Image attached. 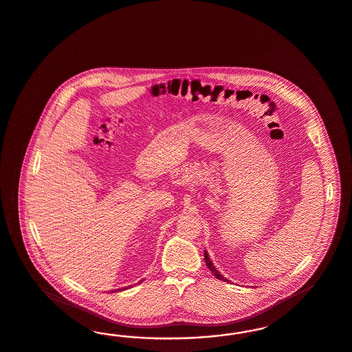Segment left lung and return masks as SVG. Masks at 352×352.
Listing matches in <instances>:
<instances>
[{"mask_svg":"<svg viewBox=\"0 0 352 352\" xmlns=\"http://www.w3.org/2000/svg\"><path fill=\"white\" fill-rule=\"evenodd\" d=\"M204 261H206V265H207V267L210 268L211 270L212 274L219 279V280H223V281H229L228 279H226L217 270H216V267L213 266V263L211 262V259H210V255H208V253H207V250H204Z\"/></svg>","mask_w":352,"mask_h":352,"instance_id":"left-lung-1","label":"left lung"}]
</instances>
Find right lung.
I'll return each mask as SVG.
<instances>
[{
    "instance_id": "right-lung-1",
    "label": "right lung",
    "mask_w": 352,
    "mask_h": 352,
    "mask_svg": "<svg viewBox=\"0 0 352 352\" xmlns=\"http://www.w3.org/2000/svg\"><path fill=\"white\" fill-rule=\"evenodd\" d=\"M126 288H122V289H126ZM122 289H120V291H122ZM116 291H118V289H113V292H116Z\"/></svg>"
}]
</instances>
